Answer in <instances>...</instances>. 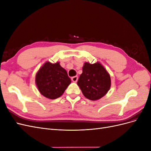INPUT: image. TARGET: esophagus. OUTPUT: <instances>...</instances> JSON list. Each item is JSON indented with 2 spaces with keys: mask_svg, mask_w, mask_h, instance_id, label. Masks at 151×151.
<instances>
[{
  "mask_svg": "<svg viewBox=\"0 0 151 151\" xmlns=\"http://www.w3.org/2000/svg\"><path fill=\"white\" fill-rule=\"evenodd\" d=\"M72 81L74 82V83H76V82L77 81V80H78V77L77 76H74L72 77Z\"/></svg>",
  "mask_w": 151,
  "mask_h": 151,
  "instance_id": "1",
  "label": "esophagus"
}]
</instances>
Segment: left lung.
I'll use <instances>...</instances> for the list:
<instances>
[{
    "label": "left lung",
    "mask_w": 151,
    "mask_h": 151,
    "mask_svg": "<svg viewBox=\"0 0 151 151\" xmlns=\"http://www.w3.org/2000/svg\"><path fill=\"white\" fill-rule=\"evenodd\" d=\"M77 85L86 98L96 101L106 95L110 89V75L100 62H85Z\"/></svg>",
    "instance_id": "left-lung-1"
}]
</instances>
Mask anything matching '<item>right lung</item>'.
<instances>
[{"label": "right lung", "instance_id": "1", "mask_svg": "<svg viewBox=\"0 0 151 151\" xmlns=\"http://www.w3.org/2000/svg\"><path fill=\"white\" fill-rule=\"evenodd\" d=\"M70 83L67 71L58 62H45L35 76V83L40 93L50 99L60 97Z\"/></svg>", "mask_w": 151, "mask_h": 151}]
</instances>
